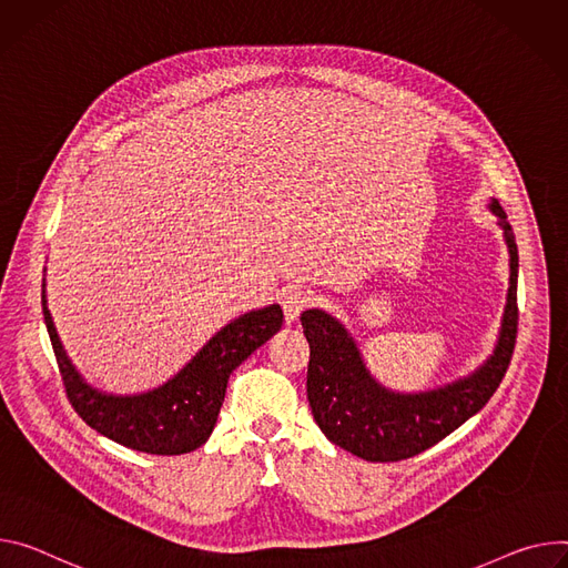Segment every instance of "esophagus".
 <instances>
[{
    "label": "esophagus",
    "mask_w": 568,
    "mask_h": 568,
    "mask_svg": "<svg viewBox=\"0 0 568 568\" xmlns=\"http://www.w3.org/2000/svg\"><path fill=\"white\" fill-rule=\"evenodd\" d=\"M283 313H285V322H296V317L305 311L307 305L313 303V292L311 290H301V287H294V290H287L283 294Z\"/></svg>",
    "instance_id": "1"
}]
</instances>
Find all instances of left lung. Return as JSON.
<instances>
[{
    "instance_id": "obj_1",
    "label": "left lung",
    "mask_w": 568,
    "mask_h": 568,
    "mask_svg": "<svg viewBox=\"0 0 568 568\" xmlns=\"http://www.w3.org/2000/svg\"><path fill=\"white\" fill-rule=\"evenodd\" d=\"M489 209L509 251V290L496 348L471 376L419 394L392 392L369 374L355 339L335 317L317 307L301 315L311 344L307 400L322 433L339 448L367 462L415 457L474 417L498 389L517 344L519 251L500 203L491 199Z\"/></svg>"
}]
</instances>
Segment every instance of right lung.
I'll use <instances>...</instances> for the list:
<instances>
[{"mask_svg": "<svg viewBox=\"0 0 568 568\" xmlns=\"http://www.w3.org/2000/svg\"><path fill=\"white\" fill-rule=\"evenodd\" d=\"M42 315L77 415L99 435L151 455H183L205 444L217 424L229 376L283 326L278 303L251 311L215 333L165 385L144 394L115 396L88 385L70 363L49 315L44 283Z\"/></svg>", "mask_w": 568, "mask_h": 568, "instance_id": "obj_1", "label": "right lung"}]
</instances>
